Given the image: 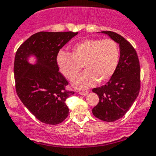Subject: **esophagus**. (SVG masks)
Instances as JSON below:
<instances>
[{"mask_svg": "<svg viewBox=\"0 0 156 156\" xmlns=\"http://www.w3.org/2000/svg\"><path fill=\"white\" fill-rule=\"evenodd\" d=\"M88 93H89L88 91H80V92H79V94H80V95L86 96V95H87Z\"/></svg>", "mask_w": 156, "mask_h": 156, "instance_id": "1", "label": "esophagus"}]
</instances>
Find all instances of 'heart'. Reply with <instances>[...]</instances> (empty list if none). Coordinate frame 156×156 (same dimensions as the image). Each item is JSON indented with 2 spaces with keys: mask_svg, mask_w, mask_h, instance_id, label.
<instances>
[{
  "mask_svg": "<svg viewBox=\"0 0 156 156\" xmlns=\"http://www.w3.org/2000/svg\"><path fill=\"white\" fill-rule=\"evenodd\" d=\"M72 52L59 51L56 62L68 80H73L82 69L86 70L73 81L77 89H86L97 81L110 79L116 70L120 58L118 45L112 39H84L73 45Z\"/></svg>",
  "mask_w": 156,
  "mask_h": 156,
  "instance_id": "1",
  "label": "heart"
}]
</instances>
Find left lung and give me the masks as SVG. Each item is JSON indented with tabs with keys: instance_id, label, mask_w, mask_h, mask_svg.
<instances>
[{
	"instance_id": "1",
	"label": "left lung",
	"mask_w": 156,
	"mask_h": 156,
	"mask_svg": "<svg viewBox=\"0 0 156 156\" xmlns=\"http://www.w3.org/2000/svg\"><path fill=\"white\" fill-rule=\"evenodd\" d=\"M119 45L120 58L116 70L110 80L101 87L93 89L99 103L92 110L96 118L113 122L122 118L138 98L140 90V65L132 45L114 31H104Z\"/></svg>"
}]
</instances>
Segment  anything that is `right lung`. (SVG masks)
Returning a JSON list of instances; mask_svg holds the SVG:
<instances>
[{"label": "right lung", "mask_w": 156, "mask_h": 156, "mask_svg": "<svg viewBox=\"0 0 156 156\" xmlns=\"http://www.w3.org/2000/svg\"><path fill=\"white\" fill-rule=\"evenodd\" d=\"M78 32L40 31L18 48L14 64L16 92L23 104L40 121L58 125L69 114L68 82L58 72L59 50ZM34 58L33 62L30 59Z\"/></svg>", "instance_id": "1"}]
</instances>
